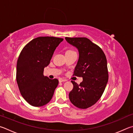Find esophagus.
I'll return each instance as SVG.
<instances>
[{"label": "esophagus", "mask_w": 133, "mask_h": 133, "mask_svg": "<svg viewBox=\"0 0 133 133\" xmlns=\"http://www.w3.org/2000/svg\"><path fill=\"white\" fill-rule=\"evenodd\" d=\"M66 81V79H63V78H59V82H65V81Z\"/></svg>", "instance_id": "1"}]
</instances>
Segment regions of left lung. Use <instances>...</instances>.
<instances>
[{
    "mask_svg": "<svg viewBox=\"0 0 133 133\" xmlns=\"http://www.w3.org/2000/svg\"><path fill=\"white\" fill-rule=\"evenodd\" d=\"M65 39L78 50L79 57L74 75L83 78L79 85L71 81L74 88L69 92V100L77 108L87 109L99 101L108 82L106 55L98 45L85 37Z\"/></svg>",
    "mask_w": 133,
    "mask_h": 133,
    "instance_id": "obj_1",
    "label": "left lung"
}]
</instances>
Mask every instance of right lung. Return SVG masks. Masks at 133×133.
<instances>
[{
	"mask_svg": "<svg viewBox=\"0 0 133 133\" xmlns=\"http://www.w3.org/2000/svg\"><path fill=\"white\" fill-rule=\"evenodd\" d=\"M63 38L39 37L24 46L18 57L16 81L23 98L30 105L40 107L47 104L58 85L57 79L44 75V69L50 62L56 48Z\"/></svg>",
	"mask_w": 133,
	"mask_h": 133,
	"instance_id": "obj_1",
	"label": "right lung"
}]
</instances>
